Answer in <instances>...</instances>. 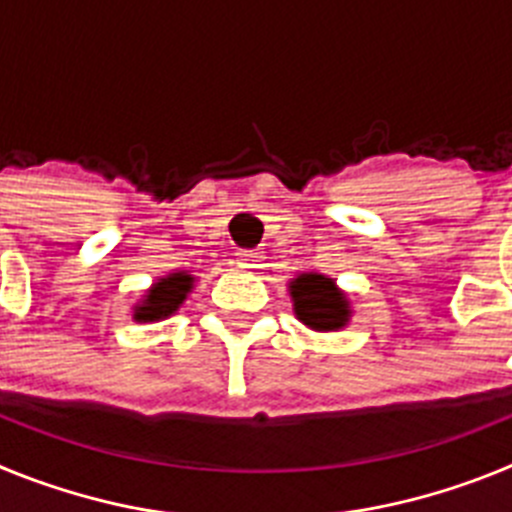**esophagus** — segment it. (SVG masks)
Masks as SVG:
<instances>
[{
	"instance_id": "1",
	"label": "esophagus",
	"mask_w": 512,
	"mask_h": 512,
	"mask_svg": "<svg viewBox=\"0 0 512 512\" xmlns=\"http://www.w3.org/2000/svg\"><path fill=\"white\" fill-rule=\"evenodd\" d=\"M261 251H253V248H243V251L235 253V261H238V266L241 269H256V266L261 264Z\"/></svg>"
}]
</instances>
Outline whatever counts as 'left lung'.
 Segmentation results:
<instances>
[{"label":"left lung","instance_id":"left-lung-1","mask_svg":"<svg viewBox=\"0 0 512 512\" xmlns=\"http://www.w3.org/2000/svg\"><path fill=\"white\" fill-rule=\"evenodd\" d=\"M297 318L315 330H336L346 325L348 305L333 279L323 274H302L292 282Z\"/></svg>","mask_w":512,"mask_h":512}]
</instances>
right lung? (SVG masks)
<instances>
[{
  "mask_svg": "<svg viewBox=\"0 0 512 512\" xmlns=\"http://www.w3.org/2000/svg\"><path fill=\"white\" fill-rule=\"evenodd\" d=\"M189 289H192V277H189V274H184V271L161 279V282H156V287L148 292L143 307H138V310H135V320H143V323H148V320L166 318V315L176 312V307L182 305Z\"/></svg>",
  "mask_w": 512,
  "mask_h": 512,
  "instance_id": "obj_1",
  "label": "right lung"
}]
</instances>
